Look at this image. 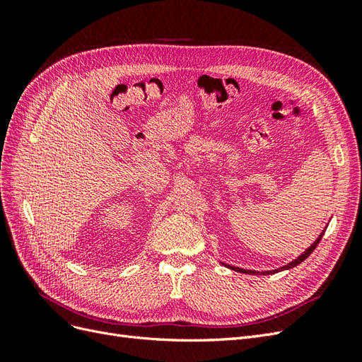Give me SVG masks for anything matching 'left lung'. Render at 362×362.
<instances>
[{
  "label": "left lung",
  "instance_id": "left-lung-1",
  "mask_svg": "<svg viewBox=\"0 0 362 362\" xmlns=\"http://www.w3.org/2000/svg\"><path fill=\"white\" fill-rule=\"evenodd\" d=\"M325 231L326 229H323V231L320 233V235L317 237V240L315 242L308 247V249H305V252H302V254L298 257V258H294L293 261H290V262H287L286 266H282V267H278V269H275V270H264V272H258V270H247V269H240V267H233V266H226V267H229V269H233V270H235V272H240V273H247V275H272V273H278V272H282V270H290V269H293V267H296L298 264H300L302 261H305L306 258H308L311 254H313V250L317 247V245L320 243V240H322V237H323V234H325Z\"/></svg>",
  "mask_w": 362,
  "mask_h": 362
}]
</instances>
